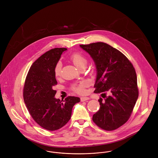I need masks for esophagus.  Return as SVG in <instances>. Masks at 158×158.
<instances>
[{
    "mask_svg": "<svg viewBox=\"0 0 158 158\" xmlns=\"http://www.w3.org/2000/svg\"><path fill=\"white\" fill-rule=\"evenodd\" d=\"M89 98H88V97H81V98H80V100H81V102L86 101H88V100H89Z\"/></svg>",
    "mask_w": 158,
    "mask_h": 158,
    "instance_id": "1",
    "label": "esophagus"
}]
</instances>
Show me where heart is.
<instances>
[{"instance_id":"1","label":"heart","mask_w":158,"mask_h":158,"mask_svg":"<svg viewBox=\"0 0 158 158\" xmlns=\"http://www.w3.org/2000/svg\"><path fill=\"white\" fill-rule=\"evenodd\" d=\"M70 59L74 64V65L78 68L80 69L83 65H86L87 59L86 57L80 53H74L70 56ZM61 67L62 64L59 61L58 62L55 67H54V73L56 77H58L60 75L61 73ZM88 85V83L85 81H82L78 84L74 85L72 86V89L76 93L79 94H83L85 93V88Z\"/></svg>"}]
</instances>
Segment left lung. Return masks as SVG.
Returning <instances> with one entry per match:
<instances>
[{
    "mask_svg": "<svg viewBox=\"0 0 158 158\" xmlns=\"http://www.w3.org/2000/svg\"><path fill=\"white\" fill-rule=\"evenodd\" d=\"M80 47L89 54L96 66L94 93H102L105 98L99 100L100 108L93 114V120L106 131L116 129L129 119L139 97L135 69L123 53L106 44ZM105 92L110 95L105 96Z\"/></svg>",
    "mask_w": 158,
    "mask_h": 158,
    "instance_id": "1",
    "label": "left lung"
}]
</instances>
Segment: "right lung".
Masks as SVG:
<instances>
[{
  "mask_svg": "<svg viewBox=\"0 0 158 158\" xmlns=\"http://www.w3.org/2000/svg\"><path fill=\"white\" fill-rule=\"evenodd\" d=\"M67 49L56 48L42 55L31 65L23 89L24 101L34 120L48 131L57 130L70 120L72 108L80 101L68 96L62 102L54 96L57 85L54 67Z\"/></svg>",
  "mask_w": 158,
  "mask_h": 158,
  "instance_id": "obj_1",
  "label": "right lung"
}]
</instances>
